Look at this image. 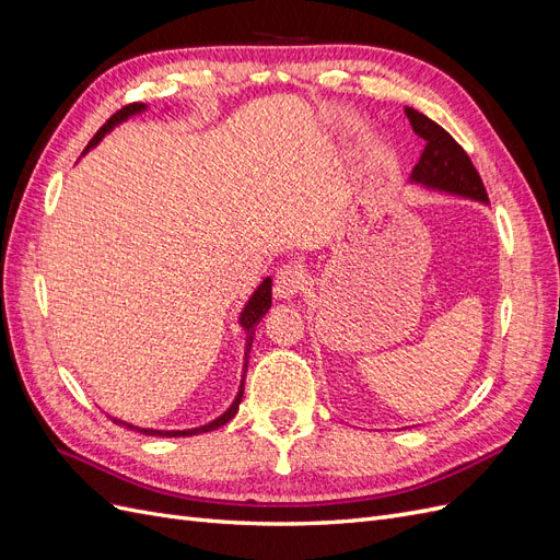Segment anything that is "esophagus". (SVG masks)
Instances as JSON below:
<instances>
[{"instance_id": "1", "label": "esophagus", "mask_w": 560, "mask_h": 560, "mask_svg": "<svg viewBox=\"0 0 560 560\" xmlns=\"http://www.w3.org/2000/svg\"><path fill=\"white\" fill-rule=\"evenodd\" d=\"M303 287H306V273H303L301 266L287 264L282 266L276 273V282H273V292L280 299H292L296 294H301Z\"/></svg>"}]
</instances>
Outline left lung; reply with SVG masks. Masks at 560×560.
Segmentation results:
<instances>
[{
	"label": "left lung",
	"instance_id": "8db88e82",
	"mask_svg": "<svg viewBox=\"0 0 560 560\" xmlns=\"http://www.w3.org/2000/svg\"><path fill=\"white\" fill-rule=\"evenodd\" d=\"M404 112L409 116L418 138L425 140V149H422L420 161L413 167L411 182L425 186V189L488 202L483 182L477 167H474V163L465 154V149L425 114L416 112L413 107H406Z\"/></svg>",
	"mask_w": 560,
	"mask_h": 560
}]
</instances>
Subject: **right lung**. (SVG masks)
Returning a JSON list of instances; mask_svg holds the SVG:
<instances>
[{
  "instance_id": "1",
  "label": "right lung",
  "mask_w": 560,
  "mask_h": 560,
  "mask_svg": "<svg viewBox=\"0 0 560 560\" xmlns=\"http://www.w3.org/2000/svg\"><path fill=\"white\" fill-rule=\"evenodd\" d=\"M144 109H147V105H142V103H132V105H126L124 109H118V112L109 118V121L93 135V140H91V144L86 147V151H89V149H93L100 140H103L105 135H107L114 126L128 121L130 116H135V114H142ZM86 151H83V154H86ZM270 287H273V282H270V278H266V280L257 287V290H254V294L249 296V301L245 303V308H243V313H241V317H238L241 327H243V329H245V334H247V338H245L243 381H241V387H238V395H235L233 404L229 406V409H226L222 416L214 418L212 422H208V425L191 428V430H147V428L130 425V422H126V420H116V418H112V420L116 422V425H124V428H128V430H135V432L147 434V436H191V434L212 432V430H217V428L226 425V422H229L235 413H238V406H241V401H243V393H245V371H247V362H249V350H252V341H254V329H257V325L261 322V317L270 311Z\"/></svg>"
}]
</instances>
